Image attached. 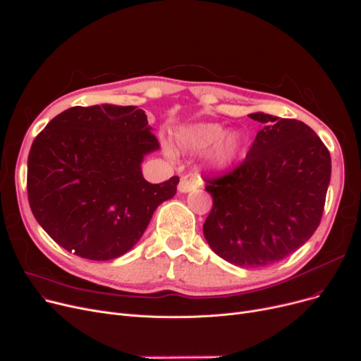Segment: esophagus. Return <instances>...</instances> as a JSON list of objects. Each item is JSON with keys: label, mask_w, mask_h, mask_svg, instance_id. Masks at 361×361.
<instances>
[{"label": "esophagus", "mask_w": 361, "mask_h": 361, "mask_svg": "<svg viewBox=\"0 0 361 361\" xmlns=\"http://www.w3.org/2000/svg\"><path fill=\"white\" fill-rule=\"evenodd\" d=\"M197 186H198V180H197V179L185 176V178L180 179V183H179V186H178V190H179V192L186 194V192L194 191V190L197 188Z\"/></svg>", "instance_id": "34e87169"}]
</instances>
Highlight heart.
I'll return each instance as SVG.
<instances>
[{"label": "heart", "instance_id": "obj_1", "mask_svg": "<svg viewBox=\"0 0 361 361\" xmlns=\"http://www.w3.org/2000/svg\"><path fill=\"white\" fill-rule=\"evenodd\" d=\"M178 145L186 152H206L213 167L225 170L235 163L243 149V137L237 132L225 133L219 123H197L180 127L176 132Z\"/></svg>", "mask_w": 361, "mask_h": 361}]
</instances>
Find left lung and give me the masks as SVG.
<instances>
[{"label": "left lung", "mask_w": 361, "mask_h": 361, "mask_svg": "<svg viewBox=\"0 0 361 361\" xmlns=\"http://www.w3.org/2000/svg\"><path fill=\"white\" fill-rule=\"evenodd\" d=\"M262 123L246 160L206 179L213 207L203 225L212 250L241 268L276 264L319 228L330 182V152L305 123L256 112Z\"/></svg>", "instance_id": "left-lung-1"}]
</instances>
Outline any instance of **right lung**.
I'll list each match as a JSON object with an SVG mask.
<instances>
[{"mask_svg":"<svg viewBox=\"0 0 361 361\" xmlns=\"http://www.w3.org/2000/svg\"><path fill=\"white\" fill-rule=\"evenodd\" d=\"M136 106H74L61 112L27 155V200L37 222L68 252L109 261L140 240L179 178L143 179V157L160 148Z\"/></svg>","mask_w":361,"mask_h":361,"instance_id":"obj_1","label":"right lung"}]
</instances>
